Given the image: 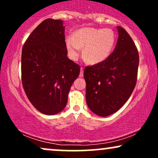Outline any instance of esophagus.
I'll return each instance as SVG.
<instances>
[{"instance_id":"obj_1","label":"esophagus","mask_w":158,"mask_h":158,"mask_svg":"<svg viewBox=\"0 0 158 158\" xmlns=\"http://www.w3.org/2000/svg\"><path fill=\"white\" fill-rule=\"evenodd\" d=\"M83 76H84V68H81V71H80V73H79V77H82Z\"/></svg>"}]
</instances>
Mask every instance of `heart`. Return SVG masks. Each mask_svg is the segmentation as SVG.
<instances>
[{
    "mask_svg": "<svg viewBox=\"0 0 158 158\" xmlns=\"http://www.w3.org/2000/svg\"><path fill=\"white\" fill-rule=\"evenodd\" d=\"M115 33L111 29L87 27L77 30L66 39L68 54L72 59H77L83 50V57L90 64H98L106 60L115 44Z\"/></svg>",
    "mask_w": 158,
    "mask_h": 158,
    "instance_id": "1",
    "label": "heart"
}]
</instances>
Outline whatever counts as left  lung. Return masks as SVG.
<instances>
[{
	"label": "left lung",
	"mask_w": 158,
	"mask_h": 158,
	"mask_svg": "<svg viewBox=\"0 0 158 158\" xmlns=\"http://www.w3.org/2000/svg\"><path fill=\"white\" fill-rule=\"evenodd\" d=\"M117 29L119 38L114 51L106 60L84 70L87 104L100 117L117 112L129 99L137 82L138 50L126 30Z\"/></svg>",
	"instance_id": "1"
}]
</instances>
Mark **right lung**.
I'll return each instance as SVG.
<instances>
[{
  "label": "right lung",
  "instance_id": "1",
  "mask_svg": "<svg viewBox=\"0 0 158 158\" xmlns=\"http://www.w3.org/2000/svg\"><path fill=\"white\" fill-rule=\"evenodd\" d=\"M64 27L48 19L31 32L21 53V81L32 106L47 115L61 111L80 66L67 56Z\"/></svg>",
  "mask_w": 158,
  "mask_h": 158
}]
</instances>
